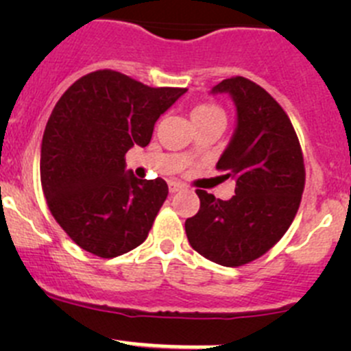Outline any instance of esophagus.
I'll list each match as a JSON object with an SVG mask.
<instances>
[{"label": "esophagus", "instance_id": "1", "mask_svg": "<svg viewBox=\"0 0 351 351\" xmlns=\"http://www.w3.org/2000/svg\"><path fill=\"white\" fill-rule=\"evenodd\" d=\"M182 190H183V185H180V183L176 182H169V193L182 192Z\"/></svg>", "mask_w": 351, "mask_h": 351}]
</instances>
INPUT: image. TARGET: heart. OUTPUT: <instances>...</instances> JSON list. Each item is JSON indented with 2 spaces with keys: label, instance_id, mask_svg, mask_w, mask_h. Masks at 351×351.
Masks as SVG:
<instances>
[{
  "label": "heart",
  "instance_id": "1",
  "mask_svg": "<svg viewBox=\"0 0 351 351\" xmlns=\"http://www.w3.org/2000/svg\"><path fill=\"white\" fill-rule=\"evenodd\" d=\"M217 117H222V119H224V112L212 104H200L192 110L193 123L205 122V120H210V119H217ZM190 153H192V149H190L186 154H190Z\"/></svg>",
  "mask_w": 351,
  "mask_h": 351
}]
</instances>
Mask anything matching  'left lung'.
Masks as SVG:
<instances>
[{
    "mask_svg": "<svg viewBox=\"0 0 351 351\" xmlns=\"http://www.w3.org/2000/svg\"><path fill=\"white\" fill-rule=\"evenodd\" d=\"M238 107L234 137L215 168L236 182L231 200L197 190L200 208L186 219L190 246L222 267H243L263 256L292 224L306 168L299 137L285 110L260 84L243 76L222 80Z\"/></svg>",
    "mask_w": 351,
    "mask_h": 351,
    "instance_id": "8db88e82",
    "label": "left lung"
}]
</instances>
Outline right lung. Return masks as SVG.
<instances>
[{
    "instance_id": "obj_1",
    "label": "right lung",
    "mask_w": 351,
    "mask_h": 351,
    "mask_svg": "<svg viewBox=\"0 0 351 351\" xmlns=\"http://www.w3.org/2000/svg\"><path fill=\"white\" fill-rule=\"evenodd\" d=\"M185 91L100 69L59 98L42 139L40 183L52 217L84 251L115 258L146 241L168 185L125 173V154L149 144L156 120Z\"/></svg>"
}]
</instances>
